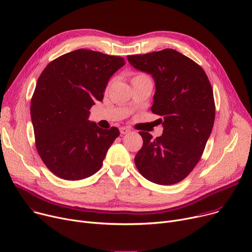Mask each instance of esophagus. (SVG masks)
<instances>
[{
	"instance_id": "34e87169",
	"label": "esophagus",
	"mask_w": 252,
	"mask_h": 252,
	"mask_svg": "<svg viewBox=\"0 0 252 252\" xmlns=\"http://www.w3.org/2000/svg\"><path fill=\"white\" fill-rule=\"evenodd\" d=\"M120 131H121L122 134H126V133H127V132L130 131V128L126 127V126H122V127L120 128Z\"/></svg>"
}]
</instances>
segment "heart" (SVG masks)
<instances>
[{"label":"heart","instance_id":"heart-1","mask_svg":"<svg viewBox=\"0 0 252 252\" xmlns=\"http://www.w3.org/2000/svg\"><path fill=\"white\" fill-rule=\"evenodd\" d=\"M146 77H148V76H147V75H145V74H143V73H136V74H134V75L132 76L131 81H133V80H138V79H142V78H146Z\"/></svg>","mask_w":252,"mask_h":252}]
</instances>
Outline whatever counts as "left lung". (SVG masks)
Segmentation results:
<instances>
[{
    "mask_svg": "<svg viewBox=\"0 0 252 252\" xmlns=\"http://www.w3.org/2000/svg\"><path fill=\"white\" fill-rule=\"evenodd\" d=\"M135 69L156 83L153 113L162 117L161 136L140 131L144 144L134 164L147 180L173 185L184 180L200 161L215 120L213 89L203 68L174 49L128 55Z\"/></svg>",
    "mask_w": 252,
    "mask_h": 252,
    "instance_id": "left-lung-1",
    "label": "left lung"
}]
</instances>
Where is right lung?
Segmentation results:
<instances>
[{
	"label": "right lung",
	"instance_id": "right-lung-1",
	"mask_svg": "<svg viewBox=\"0 0 252 252\" xmlns=\"http://www.w3.org/2000/svg\"><path fill=\"white\" fill-rule=\"evenodd\" d=\"M125 64L120 56L78 49L51 61L39 76L30 107L35 144L57 177L77 181L101 168L120 130L88 121L89 109L102 101L109 78Z\"/></svg>",
	"mask_w": 252,
	"mask_h": 252
}]
</instances>
